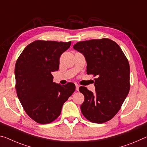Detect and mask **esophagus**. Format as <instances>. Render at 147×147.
Instances as JSON below:
<instances>
[{"label": "esophagus", "instance_id": "obj_1", "mask_svg": "<svg viewBox=\"0 0 147 147\" xmlns=\"http://www.w3.org/2000/svg\"><path fill=\"white\" fill-rule=\"evenodd\" d=\"M75 86H76V90L78 91L79 90V86L78 84H75Z\"/></svg>", "mask_w": 147, "mask_h": 147}]
</instances>
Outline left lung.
<instances>
[{"mask_svg": "<svg viewBox=\"0 0 147 147\" xmlns=\"http://www.w3.org/2000/svg\"><path fill=\"white\" fill-rule=\"evenodd\" d=\"M84 56L87 74H94L95 92L80 86L84 95L81 111L90 122L102 124L112 119L121 108L129 91V65L115 42L94 39L73 46Z\"/></svg>", "mask_w": 147, "mask_h": 147, "instance_id": "left-lung-1", "label": "left lung"}]
</instances>
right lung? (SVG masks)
Segmentation results:
<instances>
[{"mask_svg": "<svg viewBox=\"0 0 147 147\" xmlns=\"http://www.w3.org/2000/svg\"><path fill=\"white\" fill-rule=\"evenodd\" d=\"M71 42L36 40L26 46L15 66L16 89L26 113L39 124H48L59 116L62 107L75 90L69 82H53L52 72L59 69V57Z\"/></svg>", "mask_w": 147, "mask_h": 147, "instance_id": "right-lung-1", "label": "right lung"}]
</instances>
